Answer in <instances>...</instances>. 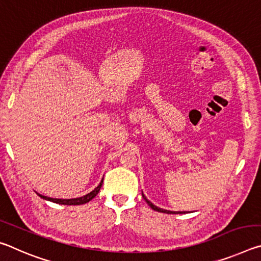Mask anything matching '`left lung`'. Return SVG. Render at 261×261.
<instances>
[{"label": "left lung", "mask_w": 261, "mask_h": 261, "mask_svg": "<svg viewBox=\"0 0 261 261\" xmlns=\"http://www.w3.org/2000/svg\"><path fill=\"white\" fill-rule=\"evenodd\" d=\"M143 198H144V199H145V201H146V202H147V204H148V206H149V207H151V208H152V210H154V211H156V212H161V213H167V214H180V213H182V214H183V212H171V211L162 210V208H160V207H156L155 205H153L151 201H149V200H147V199H146V197H145V196H144V194H143ZM184 213H185V212H184Z\"/></svg>", "instance_id": "left-lung-1"}]
</instances>
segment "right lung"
<instances>
[{
	"instance_id": "1",
	"label": "right lung",
	"mask_w": 261,
	"mask_h": 261,
	"mask_svg": "<svg viewBox=\"0 0 261 261\" xmlns=\"http://www.w3.org/2000/svg\"><path fill=\"white\" fill-rule=\"evenodd\" d=\"M102 183H103V179L101 180V183L96 187L93 191L87 193L86 196L81 197V198H74V199H56V198H49V197H46V196H41V194H39L41 198L46 200H49L53 202H56V204H62V205H83V204H86L90 200L93 199V198L96 196V194L99 193L101 187H102Z\"/></svg>"
}]
</instances>
